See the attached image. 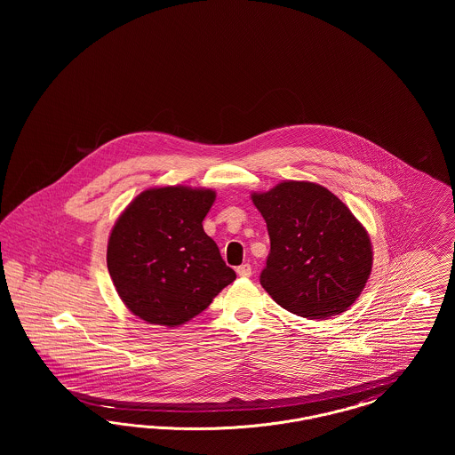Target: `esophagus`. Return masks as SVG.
<instances>
[{"label": "esophagus", "instance_id": "34e87169", "mask_svg": "<svg viewBox=\"0 0 455 455\" xmlns=\"http://www.w3.org/2000/svg\"><path fill=\"white\" fill-rule=\"evenodd\" d=\"M237 275L240 278H249L251 275H252V267H251V264H242V266H238L237 267Z\"/></svg>", "mask_w": 455, "mask_h": 455}]
</instances>
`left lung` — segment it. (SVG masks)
I'll return each mask as SVG.
<instances>
[{"mask_svg":"<svg viewBox=\"0 0 455 455\" xmlns=\"http://www.w3.org/2000/svg\"><path fill=\"white\" fill-rule=\"evenodd\" d=\"M252 203L271 251L260 284L291 314L325 319L347 310L371 271V243L347 204L314 182L284 180Z\"/></svg>","mask_w":455,"mask_h":455,"instance_id":"left-lung-1","label":"left lung"}]
</instances>
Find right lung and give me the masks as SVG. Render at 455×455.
I'll return each instance as SVG.
<instances>
[{
  "mask_svg": "<svg viewBox=\"0 0 455 455\" xmlns=\"http://www.w3.org/2000/svg\"><path fill=\"white\" fill-rule=\"evenodd\" d=\"M215 197L212 189L153 188L117 218L108 275L124 305L148 324L191 321L237 278L203 228Z\"/></svg>",
  "mask_w": 455,
  "mask_h": 455,
  "instance_id": "obj_1",
  "label": "right lung"
}]
</instances>
